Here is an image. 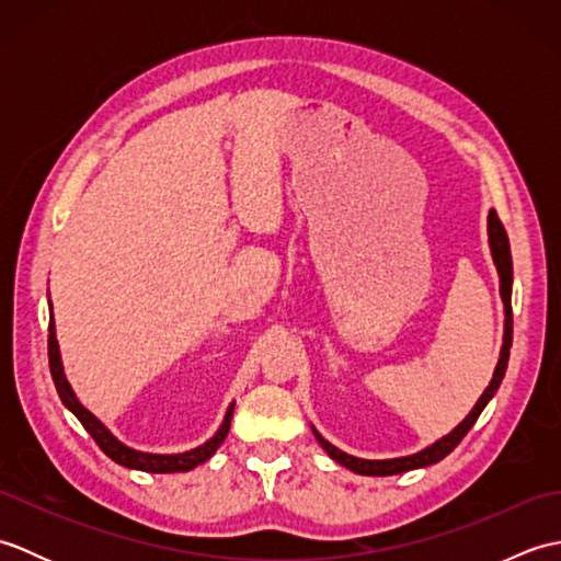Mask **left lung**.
<instances>
[{
  "label": "left lung",
  "mask_w": 561,
  "mask_h": 561,
  "mask_svg": "<svg viewBox=\"0 0 561 561\" xmlns=\"http://www.w3.org/2000/svg\"><path fill=\"white\" fill-rule=\"evenodd\" d=\"M490 245H492V257H494V265L499 272V279H502V299H504V311H506V325H504V347H502V356H499V364H496V371L492 383L486 386V390L482 392V398L474 404L472 412L465 416V420L453 428L448 436H444L440 440H436L434 446L424 448L422 453H414V456L408 458H392V460H362V458H354L347 456V453H342L340 448H335L332 444L320 436L316 428L313 434L318 438V444L328 450V456L332 460H337L344 468H350L352 472H359V474H376V478H386V474H400V472H408V470H416V468H426V465H434L438 460H444L448 453L456 448L462 436L470 432L472 424L478 422V416L482 414V410L486 408V402L494 398V392L502 386V378L506 374V366H508V352H511V340H514V316H511V282H514V270H511V250H508V236L504 231V224L499 221L496 211H490Z\"/></svg>",
  "instance_id": "8db88e82"
}]
</instances>
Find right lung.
I'll return each mask as SVG.
<instances>
[{
    "instance_id": "add662e5",
    "label": "right lung",
    "mask_w": 561,
    "mask_h": 561,
    "mask_svg": "<svg viewBox=\"0 0 561 561\" xmlns=\"http://www.w3.org/2000/svg\"><path fill=\"white\" fill-rule=\"evenodd\" d=\"M50 335H47V359H50V374H53V380H55V388L59 392V398H62V402L67 404V408L77 414V420L83 424V428L93 436V440H96L99 448L105 453V456L113 458L115 462L125 465V468H135V470H145V472H187L197 468L199 462H205L207 458H211V453L217 450L221 444L226 434H229V426H231V416H233V404L229 408V412H226V420L221 424V428L217 434H214V438H209L205 446H199L195 450H187V453H178V456H153V453H139V450H133L123 446L121 440H117L108 428H105L96 416H93L83 404L75 398V392H71L67 378H65V371H62V362H59V350H57V340H55V323L50 318Z\"/></svg>"
}]
</instances>
